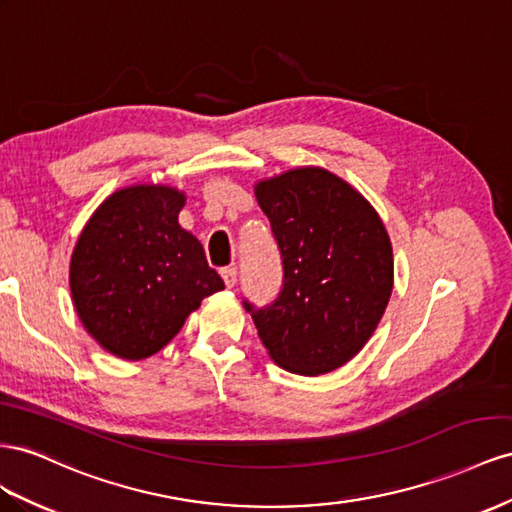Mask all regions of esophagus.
<instances>
[{"mask_svg":"<svg viewBox=\"0 0 512 512\" xmlns=\"http://www.w3.org/2000/svg\"><path fill=\"white\" fill-rule=\"evenodd\" d=\"M222 278H224L226 286H228V288H232L234 284H237V269H234V267H226V269H222Z\"/></svg>","mask_w":512,"mask_h":512,"instance_id":"obj_1","label":"esophagus"}]
</instances>
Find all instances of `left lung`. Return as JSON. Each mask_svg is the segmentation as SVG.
<instances>
[{
  "label": "left lung",
  "mask_w": 512,
  "mask_h": 512,
  "mask_svg": "<svg viewBox=\"0 0 512 512\" xmlns=\"http://www.w3.org/2000/svg\"><path fill=\"white\" fill-rule=\"evenodd\" d=\"M254 193L280 247L284 288L271 306L245 308L275 364L325 375L364 349L388 308V230L362 193L316 165L258 181Z\"/></svg>",
  "instance_id": "8db88e82"
}]
</instances>
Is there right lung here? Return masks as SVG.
I'll return each instance as SVG.
<instances>
[{"label": "right lung", "mask_w": 512, "mask_h": 512, "mask_svg": "<svg viewBox=\"0 0 512 512\" xmlns=\"http://www.w3.org/2000/svg\"><path fill=\"white\" fill-rule=\"evenodd\" d=\"M185 191L131 185L92 213L71 256L73 306L81 325L120 359L161 351L204 297L224 290L202 243L178 224Z\"/></svg>", "instance_id": "1"}]
</instances>
